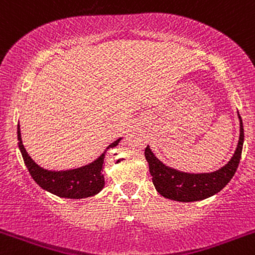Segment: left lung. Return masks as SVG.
<instances>
[{
  "mask_svg": "<svg viewBox=\"0 0 255 255\" xmlns=\"http://www.w3.org/2000/svg\"><path fill=\"white\" fill-rule=\"evenodd\" d=\"M237 115H239L240 120V138L237 147L230 161L222 168L214 170V172H181V170L163 163L147 145V147L145 149V158L149 163V170L156 191L164 198L178 201V202L202 201L222 191L236 173L242 155L245 132H243L241 116L239 113Z\"/></svg>",
  "mask_w": 255,
  "mask_h": 255,
  "instance_id": "8db88e82",
  "label": "left lung"
}]
</instances>
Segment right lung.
Returning a JSON list of instances; mask_svg holds the SVG:
<instances>
[{"label":"right lung","mask_w":255,"mask_h":255,"mask_svg":"<svg viewBox=\"0 0 255 255\" xmlns=\"http://www.w3.org/2000/svg\"><path fill=\"white\" fill-rule=\"evenodd\" d=\"M16 132H18V146L21 156H23L24 163L36 184L42 187L44 191H48L50 194L59 196V197L74 198V200L91 197V196L99 194L102 191L105 185L104 174H103L105 153L111 147L117 146L122 139L120 138L116 141L111 142L104 152L92 163L76 169L61 170L60 172V170L44 169L38 166L25 150L19 125Z\"/></svg>","instance_id":"1"}]
</instances>
